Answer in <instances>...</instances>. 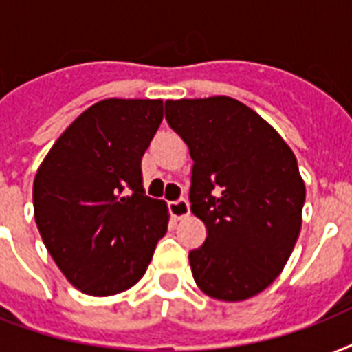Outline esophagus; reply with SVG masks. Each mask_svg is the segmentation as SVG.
I'll return each instance as SVG.
<instances>
[{"instance_id": "obj_1", "label": "esophagus", "mask_w": 352, "mask_h": 352, "mask_svg": "<svg viewBox=\"0 0 352 352\" xmlns=\"http://www.w3.org/2000/svg\"><path fill=\"white\" fill-rule=\"evenodd\" d=\"M168 208H170V214L175 217V219H182V217H186L190 214V203H188L186 199H177V201H171L168 204Z\"/></svg>"}]
</instances>
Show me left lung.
I'll return each instance as SVG.
<instances>
[{
	"instance_id": "1",
	"label": "left lung",
	"mask_w": 352,
	"mask_h": 352,
	"mask_svg": "<svg viewBox=\"0 0 352 352\" xmlns=\"http://www.w3.org/2000/svg\"><path fill=\"white\" fill-rule=\"evenodd\" d=\"M164 106L193 160L190 210L206 226L203 245L188 254L195 283L223 301L259 294L281 274L300 235L305 184L292 149L228 96Z\"/></svg>"
}]
</instances>
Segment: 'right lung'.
I'll return each mask as SVG.
<instances>
[{"mask_svg": "<svg viewBox=\"0 0 352 352\" xmlns=\"http://www.w3.org/2000/svg\"><path fill=\"white\" fill-rule=\"evenodd\" d=\"M160 122L162 100H102L38 168L36 225L58 268L85 294L131 289L168 230L166 203L146 195L140 170Z\"/></svg>", "mask_w": 352, "mask_h": 352, "instance_id": "obj_1", "label": "right lung"}]
</instances>
